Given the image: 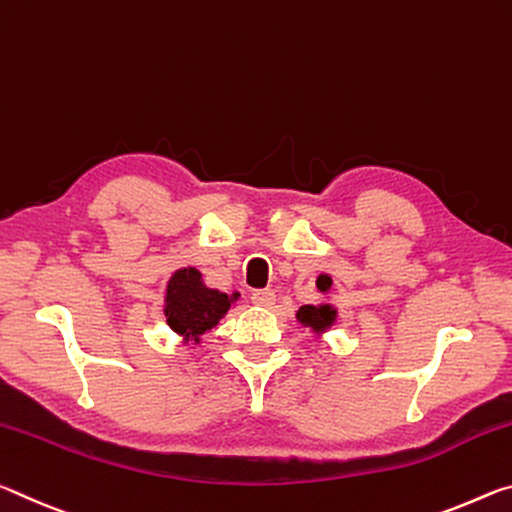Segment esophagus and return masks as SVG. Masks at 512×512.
<instances>
[{"mask_svg": "<svg viewBox=\"0 0 512 512\" xmlns=\"http://www.w3.org/2000/svg\"><path fill=\"white\" fill-rule=\"evenodd\" d=\"M251 304L261 306V308H272L276 304L274 290H256V292H251Z\"/></svg>", "mask_w": 512, "mask_h": 512, "instance_id": "esophagus-1", "label": "esophagus"}]
</instances>
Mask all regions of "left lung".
<instances>
[{
	"mask_svg": "<svg viewBox=\"0 0 512 512\" xmlns=\"http://www.w3.org/2000/svg\"><path fill=\"white\" fill-rule=\"evenodd\" d=\"M315 283H317V290H320L324 297L329 295L333 286V279L329 274H320ZM297 322L304 326V329H311V333H315L317 338H322V335L329 331L335 322H338V308H335L329 299L320 301V304L301 306L297 311Z\"/></svg>",
	"mask_w": 512,
	"mask_h": 512,
	"instance_id": "1",
	"label": "left lung"
}]
</instances>
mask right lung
Masks as SVG:
<instances>
[{"instance_id": "right-lung-1", "label": "right lung", "mask_w": 512, "mask_h": 512, "mask_svg": "<svg viewBox=\"0 0 512 512\" xmlns=\"http://www.w3.org/2000/svg\"><path fill=\"white\" fill-rule=\"evenodd\" d=\"M238 297L240 292L226 295V292L208 288L197 267H181L167 281L165 322L183 340V345L188 342L199 345L201 335L220 324Z\"/></svg>"}]
</instances>
